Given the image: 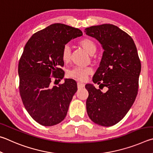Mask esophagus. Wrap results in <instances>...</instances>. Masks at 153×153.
Wrapping results in <instances>:
<instances>
[{
    "instance_id": "34e87169",
    "label": "esophagus",
    "mask_w": 153,
    "mask_h": 153,
    "mask_svg": "<svg viewBox=\"0 0 153 153\" xmlns=\"http://www.w3.org/2000/svg\"><path fill=\"white\" fill-rule=\"evenodd\" d=\"M77 86H78V88H83L85 87V84L82 82H77Z\"/></svg>"
}]
</instances>
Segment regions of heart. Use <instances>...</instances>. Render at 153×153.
Wrapping results in <instances>:
<instances>
[{
	"label": "heart",
	"instance_id": "obj_1",
	"mask_svg": "<svg viewBox=\"0 0 153 153\" xmlns=\"http://www.w3.org/2000/svg\"><path fill=\"white\" fill-rule=\"evenodd\" d=\"M80 46L92 55L95 52L97 47L93 40L90 38L82 39L79 42ZM61 57L64 63H67L71 60V49L68 45H65L62 48L61 53ZM91 69L88 67H80L76 66L72 68L67 72V76L70 78L85 81L88 75L91 73Z\"/></svg>",
	"mask_w": 153,
	"mask_h": 153
}]
</instances>
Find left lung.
Returning a JSON list of instances; mask_svg holds the SVG:
<instances>
[{
    "label": "left lung",
    "instance_id": "8db88e82",
    "mask_svg": "<svg viewBox=\"0 0 153 153\" xmlns=\"http://www.w3.org/2000/svg\"><path fill=\"white\" fill-rule=\"evenodd\" d=\"M87 36L97 39L103 53L100 66L93 77L100 87L85 88L89 92L86 101L90 119L102 126H111L123 119L134 102L138 93L141 64L136 45L129 35L117 26L103 24L85 29Z\"/></svg>",
    "mask_w": 153,
    "mask_h": 153
}]
</instances>
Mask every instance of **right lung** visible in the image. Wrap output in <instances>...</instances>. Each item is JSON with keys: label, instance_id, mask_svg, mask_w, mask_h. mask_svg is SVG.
Segmentation results:
<instances>
[{"label": "right lung", "instance_id": "1", "mask_svg": "<svg viewBox=\"0 0 153 153\" xmlns=\"http://www.w3.org/2000/svg\"><path fill=\"white\" fill-rule=\"evenodd\" d=\"M82 35L79 29L54 23L35 33L25 45L18 66L19 93L27 111L39 124L52 126L65 118L76 82L65 79L52 86L51 79L64 78L62 50Z\"/></svg>", "mask_w": 153, "mask_h": 153}]
</instances>
